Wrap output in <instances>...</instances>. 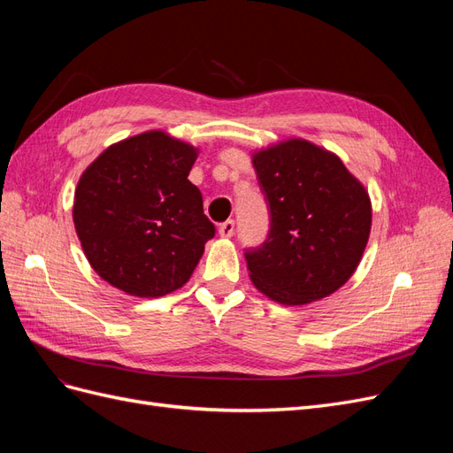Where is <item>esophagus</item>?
I'll use <instances>...</instances> for the list:
<instances>
[{"instance_id": "obj_1", "label": "esophagus", "mask_w": 453, "mask_h": 453, "mask_svg": "<svg viewBox=\"0 0 453 453\" xmlns=\"http://www.w3.org/2000/svg\"><path fill=\"white\" fill-rule=\"evenodd\" d=\"M219 234H221L223 238H230L232 234H234V219H228V221L219 225Z\"/></svg>"}]
</instances>
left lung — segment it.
Returning a JSON list of instances; mask_svg holds the SVG:
<instances>
[{
	"label": "left lung",
	"instance_id": "1",
	"mask_svg": "<svg viewBox=\"0 0 453 453\" xmlns=\"http://www.w3.org/2000/svg\"><path fill=\"white\" fill-rule=\"evenodd\" d=\"M253 166L270 211L268 238L245 250L253 285L285 306L333 295L366 248L372 205L365 187L334 153L306 140L260 149Z\"/></svg>",
	"mask_w": 453,
	"mask_h": 453
}]
</instances>
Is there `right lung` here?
<instances>
[{
	"mask_svg": "<svg viewBox=\"0 0 453 453\" xmlns=\"http://www.w3.org/2000/svg\"><path fill=\"white\" fill-rule=\"evenodd\" d=\"M198 149L150 130L107 147L81 175L73 223L90 266L132 296L183 287L215 226L187 177Z\"/></svg>",
	"mask_w": 453,
	"mask_h": 453,
	"instance_id": "add662e5",
	"label": "right lung"
}]
</instances>
